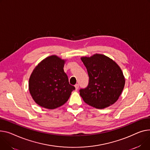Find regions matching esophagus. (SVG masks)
<instances>
[{"mask_svg": "<svg viewBox=\"0 0 150 150\" xmlns=\"http://www.w3.org/2000/svg\"><path fill=\"white\" fill-rule=\"evenodd\" d=\"M75 87L76 91H77V90H78V88H79V84H76L75 85Z\"/></svg>", "mask_w": 150, "mask_h": 150, "instance_id": "1", "label": "esophagus"}]
</instances>
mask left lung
<instances>
[{
    "mask_svg": "<svg viewBox=\"0 0 150 150\" xmlns=\"http://www.w3.org/2000/svg\"><path fill=\"white\" fill-rule=\"evenodd\" d=\"M81 59L89 77L87 87L79 90V95L84 101L99 109L116 103L125 83L120 67L112 59L103 54L82 57Z\"/></svg>",
    "mask_w": 150,
    "mask_h": 150,
    "instance_id": "obj_1",
    "label": "left lung"
}]
</instances>
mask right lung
Wrapping results in <instances>:
<instances>
[{"label": "right lung", "mask_w": 150, "mask_h": 150, "mask_svg": "<svg viewBox=\"0 0 150 150\" xmlns=\"http://www.w3.org/2000/svg\"><path fill=\"white\" fill-rule=\"evenodd\" d=\"M66 60L57 55L46 57L34 68L29 79V90L40 106L54 109L65 104L75 87L64 72Z\"/></svg>", "instance_id": "obj_1"}]
</instances>
